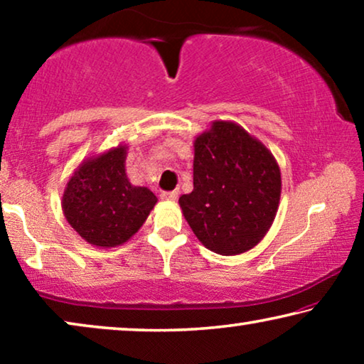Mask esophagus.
<instances>
[{
	"label": "esophagus",
	"mask_w": 364,
	"mask_h": 364,
	"mask_svg": "<svg viewBox=\"0 0 364 364\" xmlns=\"http://www.w3.org/2000/svg\"><path fill=\"white\" fill-rule=\"evenodd\" d=\"M177 197H178L177 192H162L161 193L162 200H167V202H176Z\"/></svg>",
	"instance_id": "esophagus-1"
}]
</instances>
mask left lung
Here are the masks:
<instances>
[{
  "mask_svg": "<svg viewBox=\"0 0 364 364\" xmlns=\"http://www.w3.org/2000/svg\"><path fill=\"white\" fill-rule=\"evenodd\" d=\"M280 193L273 154L238 124L213 121L193 141V191L178 205L203 247L238 255L270 230Z\"/></svg>",
  "mask_w": 364,
  "mask_h": 364,
  "instance_id": "obj_1",
  "label": "left lung"
}]
</instances>
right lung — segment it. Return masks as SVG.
I'll use <instances>...</instances> for the list:
<instances>
[{"mask_svg":"<svg viewBox=\"0 0 364 364\" xmlns=\"http://www.w3.org/2000/svg\"><path fill=\"white\" fill-rule=\"evenodd\" d=\"M127 144L79 164L63 193V213L77 235L99 248L126 243L147 220L157 197L132 186L126 173Z\"/></svg>","mask_w":364,"mask_h":364,"instance_id":"add662e5","label":"right lung"}]
</instances>
